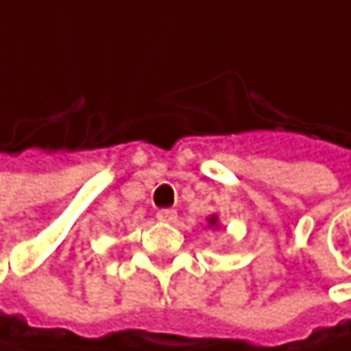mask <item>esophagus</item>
Wrapping results in <instances>:
<instances>
[{
	"mask_svg": "<svg viewBox=\"0 0 351 351\" xmlns=\"http://www.w3.org/2000/svg\"><path fill=\"white\" fill-rule=\"evenodd\" d=\"M157 219H159L161 223H176V221H178V213L171 210V208H163V210L157 213Z\"/></svg>",
	"mask_w": 351,
	"mask_h": 351,
	"instance_id": "34e87169",
	"label": "esophagus"
}]
</instances>
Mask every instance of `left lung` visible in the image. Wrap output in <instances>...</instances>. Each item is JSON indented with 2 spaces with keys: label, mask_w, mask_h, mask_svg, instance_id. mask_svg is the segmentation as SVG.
<instances>
[{
  "label": "left lung",
  "mask_w": 351,
  "mask_h": 351,
  "mask_svg": "<svg viewBox=\"0 0 351 351\" xmlns=\"http://www.w3.org/2000/svg\"><path fill=\"white\" fill-rule=\"evenodd\" d=\"M208 225H210V227H217V225H219V217H217V215H213V217L208 219Z\"/></svg>",
  "instance_id": "8db88e82"
}]
</instances>
